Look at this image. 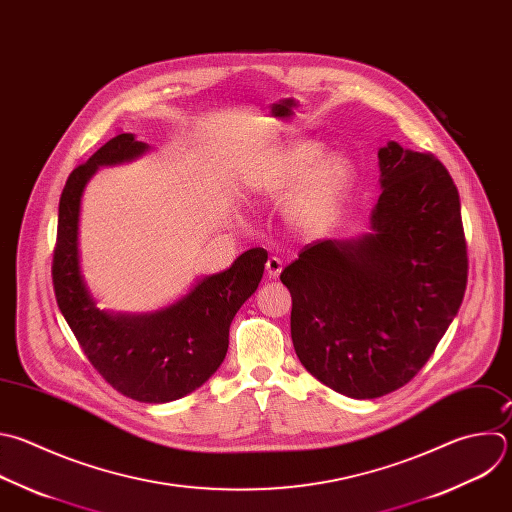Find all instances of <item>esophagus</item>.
<instances>
[{"mask_svg": "<svg viewBox=\"0 0 512 512\" xmlns=\"http://www.w3.org/2000/svg\"><path fill=\"white\" fill-rule=\"evenodd\" d=\"M281 269H283V263H281V259L279 257H269L267 259V275L269 277H279L281 275Z\"/></svg>", "mask_w": 512, "mask_h": 512, "instance_id": "34e87169", "label": "esophagus"}]
</instances>
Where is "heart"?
I'll return each instance as SVG.
<instances>
[{"label": "heart", "instance_id": "heart-1", "mask_svg": "<svg viewBox=\"0 0 512 512\" xmlns=\"http://www.w3.org/2000/svg\"><path fill=\"white\" fill-rule=\"evenodd\" d=\"M325 152L315 140H293L269 152L249 175V189L263 199H281L287 221L307 233L333 225L354 185L356 166L344 152Z\"/></svg>", "mask_w": 512, "mask_h": 512}]
</instances>
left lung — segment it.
<instances>
[{
	"label": "left lung",
	"instance_id": "1",
	"mask_svg": "<svg viewBox=\"0 0 512 512\" xmlns=\"http://www.w3.org/2000/svg\"><path fill=\"white\" fill-rule=\"evenodd\" d=\"M370 231L309 243L281 281L291 339L327 388L372 400L408 384L456 317L468 275L460 197L444 164L390 140Z\"/></svg>",
	"mask_w": 512,
	"mask_h": 512
}]
</instances>
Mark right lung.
Instances as JSON below:
<instances>
[{"label":"right lung","mask_w":512,"mask_h":512,"mask_svg":"<svg viewBox=\"0 0 512 512\" xmlns=\"http://www.w3.org/2000/svg\"><path fill=\"white\" fill-rule=\"evenodd\" d=\"M146 150L148 144L134 134H118L72 170L60 197L52 279L58 307L98 374L126 398L164 404L201 388L219 370L231 321L259 287L267 251H245L229 269L199 279L162 309H100L80 269L82 195L100 166L130 162Z\"/></svg>","instance_id":"1"}]
</instances>
